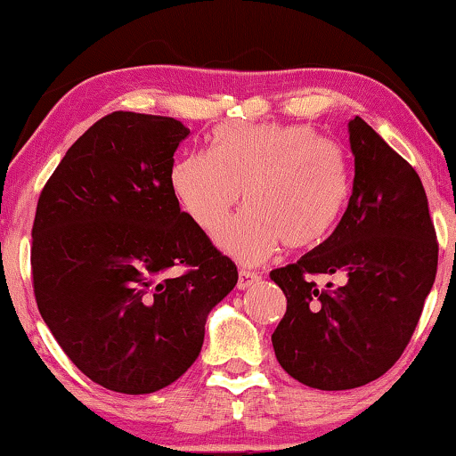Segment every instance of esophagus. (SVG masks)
<instances>
[{"instance_id": "34e87169", "label": "esophagus", "mask_w": 456, "mask_h": 456, "mask_svg": "<svg viewBox=\"0 0 456 456\" xmlns=\"http://www.w3.org/2000/svg\"><path fill=\"white\" fill-rule=\"evenodd\" d=\"M257 280H259V273L240 270L239 272V282H236V286H239L240 290H245V289H248V286H253L255 282H257Z\"/></svg>"}]
</instances>
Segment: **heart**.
Here are the masks:
<instances>
[{
	"mask_svg": "<svg viewBox=\"0 0 456 456\" xmlns=\"http://www.w3.org/2000/svg\"><path fill=\"white\" fill-rule=\"evenodd\" d=\"M209 151L174 161L170 184L186 214L216 230L245 191L248 208L216 234L242 264L270 257L280 242L309 248L345 214L351 178L338 142L305 124L226 122L211 130Z\"/></svg>",
	"mask_w": 456,
	"mask_h": 456,
	"instance_id": "1",
	"label": "heart"
}]
</instances>
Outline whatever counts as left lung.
I'll return each instance as SVG.
<instances>
[{"label":"left lung","mask_w":456,"mask_h":456,"mask_svg":"<svg viewBox=\"0 0 456 456\" xmlns=\"http://www.w3.org/2000/svg\"><path fill=\"white\" fill-rule=\"evenodd\" d=\"M353 192L338 226L297 264L270 273L286 295L272 334L282 370L317 390L384 376L415 332L438 270V242L421 178L370 124L348 122ZM342 273L317 289L308 276Z\"/></svg>","instance_id":"1"}]
</instances>
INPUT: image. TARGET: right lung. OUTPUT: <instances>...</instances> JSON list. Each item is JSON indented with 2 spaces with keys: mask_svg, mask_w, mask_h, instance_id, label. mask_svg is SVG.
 Returning <instances> with one entry per match:
<instances>
[{
  "mask_svg": "<svg viewBox=\"0 0 456 456\" xmlns=\"http://www.w3.org/2000/svg\"><path fill=\"white\" fill-rule=\"evenodd\" d=\"M189 133L174 118L114 111L68 149L37 203V307L72 363L108 390L151 395L176 382L239 280L172 191ZM180 263L191 270L163 276Z\"/></svg>",
  "mask_w": 456,
  "mask_h": 456,
  "instance_id": "obj_1",
  "label": "right lung"
}]
</instances>
